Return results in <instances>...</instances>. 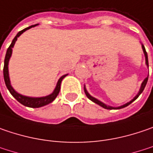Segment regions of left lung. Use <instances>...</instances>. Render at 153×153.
Segmentation results:
<instances>
[{
  "label": "left lung",
  "instance_id": "left-lung-1",
  "mask_svg": "<svg viewBox=\"0 0 153 153\" xmlns=\"http://www.w3.org/2000/svg\"><path fill=\"white\" fill-rule=\"evenodd\" d=\"M142 45V49H143V52H144V54H145V57H146V66H147V68H149V64H148V56H147V53H146V48H145V47H144V45L143 44H141ZM149 76V74H148ZM148 76L146 77L145 79H144V81L142 82V84H141V86H140V89H139V93L137 94V95L131 100H130L129 102H127V103L124 104V105H122L120 106H117V107H114V106H111V105H105L103 102H101L100 100H97L96 98L94 97H93L92 95L89 94V93L87 92V90H86V88H85V85H84V91H85V94L86 95V97L90 100H92L93 102H94V103L98 104L99 105H100L101 107H103L105 109H108V110H116V109H121V108H124V107H126V106H127V105H129L131 103H132L135 100H137V98L139 97V95L142 94V92L144 91V89H145V87H146V83H147V80H148Z\"/></svg>",
  "mask_w": 153,
  "mask_h": 153
}]
</instances>
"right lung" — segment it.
I'll use <instances>...</instances> for the list:
<instances>
[{
  "instance_id": "1",
  "label": "right lung",
  "mask_w": 153,
  "mask_h": 153,
  "mask_svg": "<svg viewBox=\"0 0 153 153\" xmlns=\"http://www.w3.org/2000/svg\"><path fill=\"white\" fill-rule=\"evenodd\" d=\"M38 25V24H36ZM36 25H32L28 27H26L25 29H23L22 31H20L16 36L14 38V40L12 41L11 45L9 46V48L7 50V53H6V56H5L4 59V68H3V76H4V81L5 84L7 88L8 89V91L10 92V94L13 95L14 99H16L21 104H22L23 105L25 106H28V107H33V108H38V107H41V106H44L46 105H48L51 102H53L55 98L57 97V95L59 93V90H60V84H61V81L62 79L67 76L68 74H65L63 76H61L59 79L58 82L56 84V86L54 88V90L53 91V93L49 95H47V96H44V97H29V96H25V95L21 94L19 93H17L13 86L11 85V82H10V79H9V73H8V62H9V59L10 57L12 55V52H13V48H14V44H15V41H17V38L22 34L23 33L28 29H30L32 27H35Z\"/></svg>"
}]
</instances>
